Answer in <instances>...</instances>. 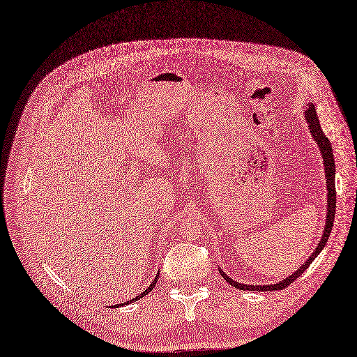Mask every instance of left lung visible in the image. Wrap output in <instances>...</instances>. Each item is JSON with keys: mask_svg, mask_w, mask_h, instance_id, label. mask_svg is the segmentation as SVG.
Returning a JSON list of instances; mask_svg holds the SVG:
<instances>
[{"mask_svg": "<svg viewBox=\"0 0 357 357\" xmlns=\"http://www.w3.org/2000/svg\"><path fill=\"white\" fill-rule=\"evenodd\" d=\"M305 116H306V121L309 123V130H311V134L312 137L315 138V142L318 143V147L321 150V154H322V159H324V165H325V176H327V190H328V208H327V223H325V229H324V235L317 246L315 252L307 258V261L305 262V264L294 271L293 274H290L287 278H284L283 282L277 283V284H270V286H250V284H241V283H236L235 280H231V278H229L222 270L220 274L222 277L225 278V280L231 284L234 287L239 289V290H255V291H270V290H282L287 286H290V283H293L296 278L309 267L311 266V262L318 257V254L322 251V248L325 246V243H327L328 238H330V234L333 230V223H334V217H335V165H334V154H333V149H331V143L327 138V135H325L321 130V126H319V119L317 116V111H315V106L311 105L306 109L305 112Z\"/></svg>", "mask_w": 357, "mask_h": 357, "instance_id": "obj_1", "label": "left lung"}]
</instances>
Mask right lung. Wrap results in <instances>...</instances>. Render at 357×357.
<instances>
[{"label": "right lung", "instance_id": "add662e5", "mask_svg": "<svg viewBox=\"0 0 357 357\" xmlns=\"http://www.w3.org/2000/svg\"><path fill=\"white\" fill-rule=\"evenodd\" d=\"M158 280H159V274H158V275H156V278H154V280H153V283H151V284H150V287H149V289H146V290H144V291H143V293H142V294H140V296H137V298H134V299H131V301H130V302H126V303H127V305H128V303H131V302H134V301H138V299H140V298H143V296H146V294H149V293H150V291H151V289H153V287H154V286H156V283H158ZM114 306H121V305H114Z\"/></svg>", "mask_w": 357, "mask_h": 357}]
</instances>
